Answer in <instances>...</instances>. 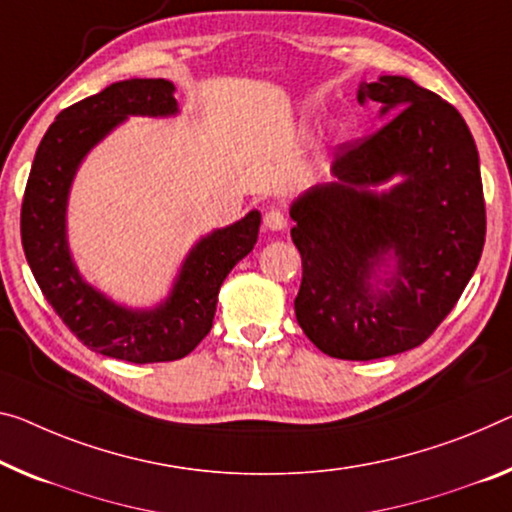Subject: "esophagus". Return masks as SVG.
I'll use <instances>...</instances> for the list:
<instances>
[{
  "instance_id": "1",
  "label": "esophagus",
  "mask_w": 512,
  "mask_h": 512,
  "mask_svg": "<svg viewBox=\"0 0 512 512\" xmlns=\"http://www.w3.org/2000/svg\"><path fill=\"white\" fill-rule=\"evenodd\" d=\"M263 224H265L267 231H283L288 226V217H286V212H283V210L272 208V210L265 212Z\"/></svg>"
}]
</instances>
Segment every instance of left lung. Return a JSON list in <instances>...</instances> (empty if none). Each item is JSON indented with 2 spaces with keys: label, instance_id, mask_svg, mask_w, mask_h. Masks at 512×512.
<instances>
[{
  "label": "left lung",
  "instance_id": "1",
  "mask_svg": "<svg viewBox=\"0 0 512 512\" xmlns=\"http://www.w3.org/2000/svg\"><path fill=\"white\" fill-rule=\"evenodd\" d=\"M357 98L396 114L338 148V180L293 203L290 238L304 334L329 357L371 361L416 348L451 313L481 261L485 199L474 137L453 105L398 75L361 82ZM396 175L389 193L374 192ZM389 255L392 290L375 296L370 279Z\"/></svg>",
  "mask_w": 512,
  "mask_h": 512
}]
</instances>
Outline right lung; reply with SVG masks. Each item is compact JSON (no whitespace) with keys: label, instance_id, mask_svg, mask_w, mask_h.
<instances>
[{"label":"right lung","instance_id":"1","mask_svg":"<svg viewBox=\"0 0 512 512\" xmlns=\"http://www.w3.org/2000/svg\"><path fill=\"white\" fill-rule=\"evenodd\" d=\"M169 80H125L66 107L38 146L25 187L20 235L27 263L45 300L86 348L105 357L157 364L176 361L208 336L219 288L256 245L261 212L196 242L167 302L130 311L84 283L66 242L68 190L84 155L132 114H176Z\"/></svg>","mask_w":512,"mask_h":512}]
</instances>
